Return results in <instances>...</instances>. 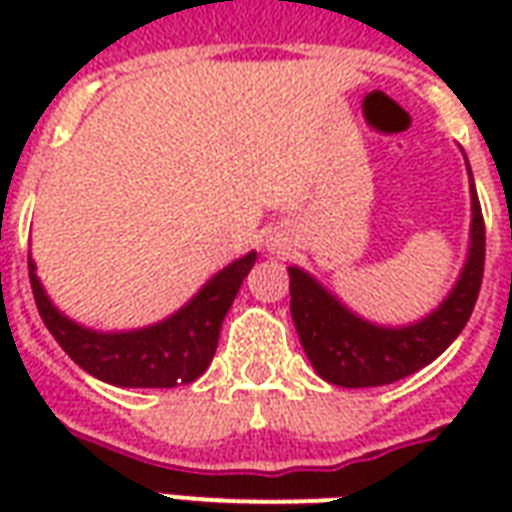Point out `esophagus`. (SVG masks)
<instances>
[{
    "instance_id": "1",
    "label": "esophagus",
    "mask_w": 512,
    "mask_h": 512,
    "mask_svg": "<svg viewBox=\"0 0 512 512\" xmlns=\"http://www.w3.org/2000/svg\"><path fill=\"white\" fill-rule=\"evenodd\" d=\"M266 249L268 252H274V255H282V252L288 249V241H285V238H266Z\"/></svg>"
}]
</instances>
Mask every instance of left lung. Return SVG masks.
Wrapping results in <instances>:
<instances>
[{
  "label": "left lung",
  "instance_id": "8db88e82",
  "mask_svg": "<svg viewBox=\"0 0 512 512\" xmlns=\"http://www.w3.org/2000/svg\"><path fill=\"white\" fill-rule=\"evenodd\" d=\"M469 194H472V227H469L466 263L444 301L419 321L406 326H381L367 321L354 310H348L332 290L323 288L304 268H288L290 315L296 323L301 348L323 381L345 389L395 384L400 378L430 365L463 332L480 293L485 263V224L472 169H469Z\"/></svg>",
  "mask_w": 512,
  "mask_h": 512
}]
</instances>
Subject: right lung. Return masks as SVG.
I'll use <instances>...</instances> for the list:
<instances>
[{"mask_svg": "<svg viewBox=\"0 0 512 512\" xmlns=\"http://www.w3.org/2000/svg\"><path fill=\"white\" fill-rule=\"evenodd\" d=\"M257 252L238 257L213 274L178 312L131 332H95L54 307L29 257V282L46 329L76 365L115 386L172 389L197 381L208 370L227 310L252 271Z\"/></svg>", "mask_w": 512, "mask_h": 512, "instance_id": "right-lung-1", "label": "right lung"}]
</instances>
